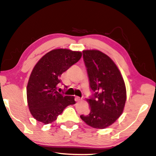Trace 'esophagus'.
Wrapping results in <instances>:
<instances>
[{
	"label": "esophagus",
	"mask_w": 156,
	"mask_h": 156,
	"mask_svg": "<svg viewBox=\"0 0 156 156\" xmlns=\"http://www.w3.org/2000/svg\"><path fill=\"white\" fill-rule=\"evenodd\" d=\"M75 101H77V102L80 101H81V98H80V97H78V96H76V97H75Z\"/></svg>",
	"instance_id": "1"
}]
</instances>
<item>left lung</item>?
<instances>
[{
  "label": "left lung",
  "instance_id": "obj_1",
  "mask_svg": "<svg viewBox=\"0 0 156 156\" xmlns=\"http://www.w3.org/2000/svg\"><path fill=\"white\" fill-rule=\"evenodd\" d=\"M83 57L94 94L87 100L90 112L80 118L90 127L104 129L123 112L127 98L125 81L113 60L101 51L83 50Z\"/></svg>",
  "mask_w": 156,
  "mask_h": 156
}]
</instances>
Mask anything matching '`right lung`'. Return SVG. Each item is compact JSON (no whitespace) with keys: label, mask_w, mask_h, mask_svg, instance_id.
<instances>
[{"label":"right lung","mask_w":156,"mask_h":156,"mask_svg":"<svg viewBox=\"0 0 156 156\" xmlns=\"http://www.w3.org/2000/svg\"><path fill=\"white\" fill-rule=\"evenodd\" d=\"M82 53L56 49L45 54L33 68L27 88L29 111L36 120L45 124L55 121L65 108L76 104L73 96L60 94V76L76 63Z\"/></svg>","instance_id":"add662e5"}]
</instances>
